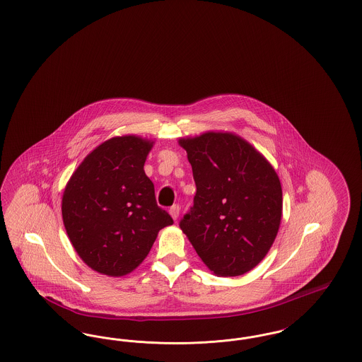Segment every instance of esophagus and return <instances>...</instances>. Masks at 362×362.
Returning <instances> with one entry per match:
<instances>
[{"label":"esophagus","instance_id":"34e87169","mask_svg":"<svg viewBox=\"0 0 362 362\" xmlns=\"http://www.w3.org/2000/svg\"><path fill=\"white\" fill-rule=\"evenodd\" d=\"M179 211H180V206L179 205H173L170 209V214H171V217H173V220H176L177 217H179Z\"/></svg>","mask_w":362,"mask_h":362}]
</instances>
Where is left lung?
<instances>
[{"label":"left lung","mask_w":362,"mask_h":362,"mask_svg":"<svg viewBox=\"0 0 362 362\" xmlns=\"http://www.w3.org/2000/svg\"><path fill=\"white\" fill-rule=\"evenodd\" d=\"M197 186L180 229L210 272L241 276L266 257L282 217L274 168L245 139L221 132L180 138Z\"/></svg>","instance_id":"1"}]
</instances>
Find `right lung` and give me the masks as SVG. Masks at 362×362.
Wrapping results in <instances>:
<instances>
[{
	"label": "right lung",
	"instance_id": "1",
	"mask_svg": "<svg viewBox=\"0 0 362 362\" xmlns=\"http://www.w3.org/2000/svg\"><path fill=\"white\" fill-rule=\"evenodd\" d=\"M153 141L122 136L104 141L73 173L62 197V218L78 257L110 276L132 273L157 233L173 224L156 204L144 164Z\"/></svg>",
	"mask_w": 362,
	"mask_h": 362
}]
</instances>
